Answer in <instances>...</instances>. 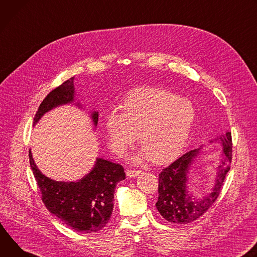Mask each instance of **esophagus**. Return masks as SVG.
<instances>
[{
	"mask_svg": "<svg viewBox=\"0 0 257 257\" xmlns=\"http://www.w3.org/2000/svg\"><path fill=\"white\" fill-rule=\"evenodd\" d=\"M125 173H126V176H127V177L132 178V177H137V176H139V175H140V173H141V170H138V169H130V168H127Z\"/></svg>",
	"mask_w": 257,
	"mask_h": 257,
	"instance_id": "esophagus-1",
	"label": "esophagus"
}]
</instances>
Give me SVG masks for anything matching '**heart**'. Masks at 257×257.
I'll return each mask as SVG.
<instances>
[{"label": "heart", "instance_id": "obj_1", "mask_svg": "<svg viewBox=\"0 0 257 257\" xmlns=\"http://www.w3.org/2000/svg\"><path fill=\"white\" fill-rule=\"evenodd\" d=\"M123 113L111 112L106 118L109 145L116 154L134 144L139 131L143 148L135 161L150 158L165 163L184 149L192 130L196 111L190 100L157 88L131 92L122 103Z\"/></svg>", "mask_w": 257, "mask_h": 257}]
</instances>
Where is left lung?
I'll list each match as a JSON object with an SVG mask.
<instances>
[{
  "label": "left lung",
  "instance_id": "left-lung-1",
  "mask_svg": "<svg viewBox=\"0 0 257 257\" xmlns=\"http://www.w3.org/2000/svg\"><path fill=\"white\" fill-rule=\"evenodd\" d=\"M223 146V159L218 167L212 192L201 200H196L188 194V169L198 150H191L164 167L158 177V200L156 207L159 213L169 222L185 224L203 215L215 202L225 176L231 168L233 144L231 133L220 138Z\"/></svg>",
  "mask_w": 257,
  "mask_h": 257
}]
</instances>
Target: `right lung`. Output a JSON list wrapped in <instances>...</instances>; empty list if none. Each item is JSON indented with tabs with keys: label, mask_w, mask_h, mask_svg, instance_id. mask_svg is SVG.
Listing matches in <instances>:
<instances>
[{
	"label": "right lung",
	"mask_w": 257,
	"mask_h": 257,
	"mask_svg": "<svg viewBox=\"0 0 257 257\" xmlns=\"http://www.w3.org/2000/svg\"><path fill=\"white\" fill-rule=\"evenodd\" d=\"M73 94V77H70L43 100L34 124L54 107L72 102ZM92 116L97 124L98 112H94ZM28 156L42 200L51 213L73 231L84 234L98 232L108 223L114 205V189L118 182L125 179L122 165L98 158L89 175L76 183H65L44 176L37 167L31 150Z\"/></svg>",
	"instance_id": "obj_1"
}]
</instances>
